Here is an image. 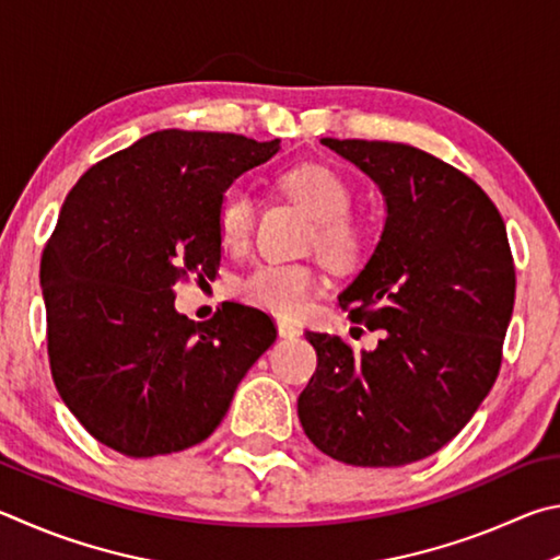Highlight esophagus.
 <instances>
[{
	"instance_id": "34e87169",
	"label": "esophagus",
	"mask_w": 560,
	"mask_h": 560,
	"mask_svg": "<svg viewBox=\"0 0 560 560\" xmlns=\"http://www.w3.org/2000/svg\"><path fill=\"white\" fill-rule=\"evenodd\" d=\"M278 335L282 339H295V337H300V327L290 325V322H285V319H280L278 322Z\"/></svg>"
}]
</instances>
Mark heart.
Returning a JSON list of instances; mask_svg holds the SVG:
<instances>
[{"label":"heart","mask_w":560,"mask_h":560,"mask_svg":"<svg viewBox=\"0 0 560 560\" xmlns=\"http://www.w3.org/2000/svg\"><path fill=\"white\" fill-rule=\"evenodd\" d=\"M280 186L310 219H315L312 245L331 265H349L364 248V233L349 219L351 191L341 176L322 164L298 166L280 176ZM219 235L225 248H243L255 223V203L245 186L225 189L215 211ZM319 285L317 270L305 262L268 260L243 275L238 298L270 315L292 319L305 312Z\"/></svg>","instance_id":"1"}]
</instances>
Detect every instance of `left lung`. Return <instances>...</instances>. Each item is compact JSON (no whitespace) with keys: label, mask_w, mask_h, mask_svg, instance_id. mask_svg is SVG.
I'll return each mask as SVG.
<instances>
[{"label":"left lung","mask_w":560,"mask_h":560,"mask_svg":"<svg viewBox=\"0 0 560 560\" xmlns=\"http://www.w3.org/2000/svg\"><path fill=\"white\" fill-rule=\"evenodd\" d=\"M322 144L374 179L386 201L376 250L339 305L374 351L307 331L317 371L298 416L322 453L357 467H400L447 445L494 386L516 275L492 199L418 147L376 140Z\"/></svg>","instance_id":"obj_1"}]
</instances>
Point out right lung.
I'll use <instances>...</instances> for the list:
<instances>
[{"label":"right lung","instance_id":"right-lung-1","mask_svg":"<svg viewBox=\"0 0 560 560\" xmlns=\"http://www.w3.org/2000/svg\"><path fill=\"white\" fill-rule=\"evenodd\" d=\"M278 150L280 140L160 130L93 164L66 196L42 255L48 364L97 443L127 457L199 445L278 337L238 302L206 322L174 310L176 282L219 268L223 191Z\"/></svg>","mask_w":560,"mask_h":560}]
</instances>
